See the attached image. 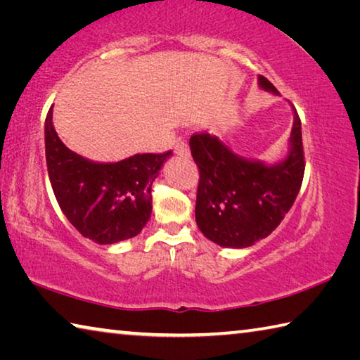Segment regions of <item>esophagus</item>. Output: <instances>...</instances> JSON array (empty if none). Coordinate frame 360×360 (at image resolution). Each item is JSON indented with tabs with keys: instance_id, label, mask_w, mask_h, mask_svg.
Here are the masks:
<instances>
[{
	"instance_id": "esophagus-1",
	"label": "esophagus",
	"mask_w": 360,
	"mask_h": 360,
	"mask_svg": "<svg viewBox=\"0 0 360 360\" xmlns=\"http://www.w3.org/2000/svg\"><path fill=\"white\" fill-rule=\"evenodd\" d=\"M174 152L181 157H188L191 155V150H188V146L184 141H176L174 144Z\"/></svg>"
}]
</instances>
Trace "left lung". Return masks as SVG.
Here are the masks:
<instances>
[{
	"label": "left lung",
	"mask_w": 360,
	"mask_h": 360,
	"mask_svg": "<svg viewBox=\"0 0 360 360\" xmlns=\"http://www.w3.org/2000/svg\"><path fill=\"white\" fill-rule=\"evenodd\" d=\"M259 87L279 95L266 77ZM288 152L275 163L243 157L221 136L200 133L191 138V152L200 169L195 221L210 241L243 249L266 238L294 205L300 191L304 160L302 122L294 106Z\"/></svg>",
	"instance_id": "left-lung-1"
}]
</instances>
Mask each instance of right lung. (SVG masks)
<instances>
[{
    "mask_svg": "<svg viewBox=\"0 0 360 360\" xmlns=\"http://www.w3.org/2000/svg\"><path fill=\"white\" fill-rule=\"evenodd\" d=\"M49 179L60 210L84 238L115 245L136 236L150 219L152 182L173 152L94 162L66 148L52 122L44 124Z\"/></svg>",
    "mask_w": 360,
    "mask_h": 360,
    "instance_id": "right-lung-1",
    "label": "right lung"
}]
</instances>
